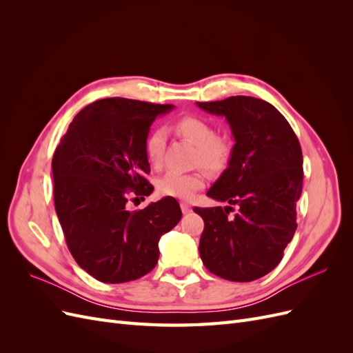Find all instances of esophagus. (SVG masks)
<instances>
[{"mask_svg": "<svg viewBox=\"0 0 353 353\" xmlns=\"http://www.w3.org/2000/svg\"><path fill=\"white\" fill-rule=\"evenodd\" d=\"M181 210H183V213H190L191 212V206L188 205V203L183 201V203H181Z\"/></svg>", "mask_w": 353, "mask_h": 353, "instance_id": "esophagus-1", "label": "esophagus"}]
</instances>
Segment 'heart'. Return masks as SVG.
Returning a JSON list of instances; mask_svg holds the SVG:
<instances>
[{
    "label": "heart",
    "instance_id": "heart-1",
    "mask_svg": "<svg viewBox=\"0 0 353 353\" xmlns=\"http://www.w3.org/2000/svg\"><path fill=\"white\" fill-rule=\"evenodd\" d=\"M178 135L197 145L196 165L205 166L209 170H219L228 163L230 144L221 137H215V130L205 119L196 116H184L175 123ZM166 145V137L162 130H154L147 135L144 143L145 157L153 168L162 165ZM206 175L203 170L181 174L168 172L157 181V188L162 194L191 199L200 188L205 187Z\"/></svg>",
    "mask_w": 353,
    "mask_h": 353
}]
</instances>
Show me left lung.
Instances as JSON below:
<instances>
[{
    "label": "left lung",
    "instance_id": "left-lung-1",
    "mask_svg": "<svg viewBox=\"0 0 353 353\" xmlns=\"http://www.w3.org/2000/svg\"><path fill=\"white\" fill-rule=\"evenodd\" d=\"M197 105L225 117L236 141L228 168L206 193L230 206L193 209L205 221L200 258L223 280H258L281 262L297 228L296 203L303 183L301 144L268 101L236 95ZM232 204L241 208L234 219L229 216Z\"/></svg>",
    "mask_w": 353,
    "mask_h": 353
}]
</instances>
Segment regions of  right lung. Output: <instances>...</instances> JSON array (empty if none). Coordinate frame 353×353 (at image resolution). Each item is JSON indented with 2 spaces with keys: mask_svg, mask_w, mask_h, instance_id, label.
<instances>
[{
  "mask_svg": "<svg viewBox=\"0 0 353 353\" xmlns=\"http://www.w3.org/2000/svg\"><path fill=\"white\" fill-rule=\"evenodd\" d=\"M172 109L121 97L94 101L74 116L52 156L54 205L68 248L101 283L150 272L160 237L183 216L174 197L143 210L126 208L131 191L141 199L153 193L144 143L156 117Z\"/></svg>",
  "mask_w": 353,
  "mask_h": 353,
  "instance_id": "right-lung-1",
  "label": "right lung"
}]
</instances>
